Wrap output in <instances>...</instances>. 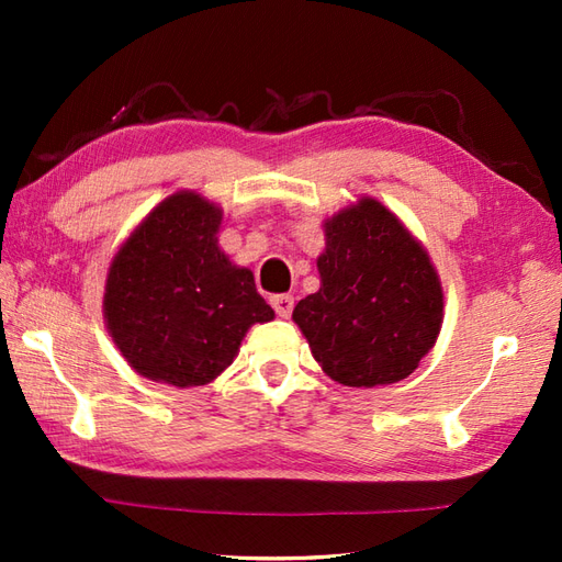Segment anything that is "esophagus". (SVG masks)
Wrapping results in <instances>:
<instances>
[{
	"label": "esophagus",
	"instance_id": "34e87169",
	"mask_svg": "<svg viewBox=\"0 0 562 562\" xmlns=\"http://www.w3.org/2000/svg\"><path fill=\"white\" fill-rule=\"evenodd\" d=\"M270 304L274 308V314H278L280 318H290L292 308H294V296H290V294H274L272 300H270Z\"/></svg>",
	"mask_w": 562,
	"mask_h": 562
}]
</instances>
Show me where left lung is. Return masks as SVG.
<instances>
[{
	"label": "left lung",
	"instance_id": "left-lung-1",
	"mask_svg": "<svg viewBox=\"0 0 562 562\" xmlns=\"http://www.w3.org/2000/svg\"><path fill=\"white\" fill-rule=\"evenodd\" d=\"M324 236L321 288L292 314L314 360L342 386L411 376L445 321V290L427 248L369 195L324 220Z\"/></svg>",
	"mask_w": 562,
	"mask_h": 562
}]
</instances>
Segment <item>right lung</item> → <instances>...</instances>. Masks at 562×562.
<instances>
[{
  "label": "right lung",
  "mask_w": 562,
  "mask_h": 562,
  "mask_svg": "<svg viewBox=\"0 0 562 562\" xmlns=\"http://www.w3.org/2000/svg\"><path fill=\"white\" fill-rule=\"evenodd\" d=\"M222 220L217 202L178 190L117 246L103 321L139 376L205 386L234 362L250 326L274 318L254 272L220 248Z\"/></svg>",
  "instance_id": "add662e5"
}]
</instances>
